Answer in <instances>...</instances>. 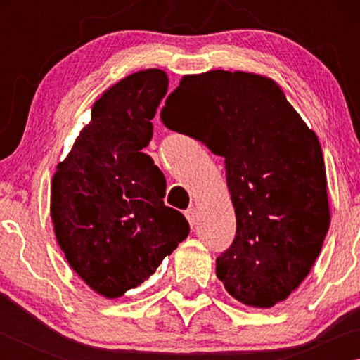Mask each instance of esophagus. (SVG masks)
<instances>
[{"instance_id":"esophagus-1","label":"esophagus","mask_w":360,"mask_h":360,"mask_svg":"<svg viewBox=\"0 0 360 360\" xmlns=\"http://www.w3.org/2000/svg\"><path fill=\"white\" fill-rule=\"evenodd\" d=\"M186 219H187V222H188V225H191V227H193L195 225V222H197V211H195L193 208H188L186 212Z\"/></svg>"}]
</instances>
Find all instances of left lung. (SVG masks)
Returning a JSON list of instances; mask_svg holds the SVG:
<instances>
[{
	"mask_svg": "<svg viewBox=\"0 0 360 360\" xmlns=\"http://www.w3.org/2000/svg\"><path fill=\"white\" fill-rule=\"evenodd\" d=\"M169 130L224 157L236 236L216 260L225 290L254 308L284 302L330 227L324 157L281 85L248 71L182 76L162 111Z\"/></svg>",
	"mask_w": 360,
	"mask_h": 360,
	"instance_id": "8db88e82",
	"label": "left lung"
}]
</instances>
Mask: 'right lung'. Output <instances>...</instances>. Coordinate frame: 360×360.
Returning a JSON list of instances; mask_svg holds the SVG:
<instances>
[{
  "label": "right lung",
  "mask_w": 360,
  "mask_h": 360,
  "mask_svg": "<svg viewBox=\"0 0 360 360\" xmlns=\"http://www.w3.org/2000/svg\"><path fill=\"white\" fill-rule=\"evenodd\" d=\"M167 92L168 75L157 68L106 89L52 178L58 246L77 276L109 300L149 279L188 235L186 217L163 203L165 176L141 152Z\"/></svg>",
  "instance_id": "add662e5"
}]
</instances>
